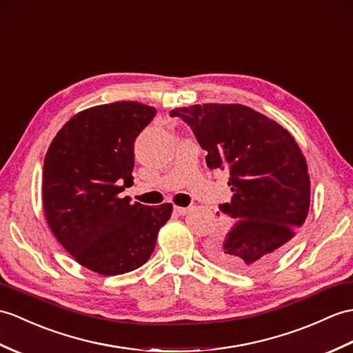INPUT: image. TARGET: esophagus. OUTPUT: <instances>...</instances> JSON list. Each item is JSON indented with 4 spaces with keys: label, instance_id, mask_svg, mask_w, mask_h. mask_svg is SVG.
Wrapping results in <instances>:
<instances>
[{
    "label": "esophagus",
    "instance_id": "obj_1",
    "mask_svg": "<svg viewBox=\"0 0 353 353\" xmlns=\"http://www.w3.org/2000/svg\"><path fill=\"white\" fill-rule=\"evenodd\" d=\"M174 212L177 215H186L190 212V208H180V206H174Z\"/></svg>",
    "mask_w": 353,
    "mask_h": 353
}]
</instances>
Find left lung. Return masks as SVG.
<instances>
[{
	"label": "left lung",
	"mask_w": 353,
	"mask_h": 353,
	"mask_svg": "<svg viewBox=\"0 0 353 353\" xmlns=\"http://www.w3.org/2000/svg\"><path fill=\"white\" fill-rule=\"evenodd\" d=\"M191 126L208 152L210 170L230 171L234 219L224 237L210 241L209 257L234 272L270 265L290 247L310 209L305 157L288 129L241 103H203L171 111Z\"/></svg>",
	"instance_id": "1"
}]
</instances>
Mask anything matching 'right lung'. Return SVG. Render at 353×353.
<instances>
[{"label":"right lung","instance_id":"add662e5","mask_svg":"<svg viewBox=\"0 0 353 353\" xmlns=\"http://www.w3.org/2000/svg\"><path fill=\"white\" fill-rule=\"evenodd\" d=\"M153 106L123 101L75 114L57 132L43 163L46 223L79 265L105 276L150 259L173 204L144 206L119 195L134 185V143Z\"/></svg>","mask_w":353,"mask_h":353}]
</instances>
